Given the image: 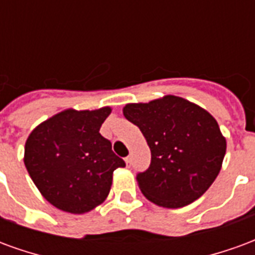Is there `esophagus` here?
I'll list each match as a JSON object with an SVG mask.
<instances>
[{"mask_svg": "<svg viewBox=\"0 0 255 255\" xmlns=\"http://www.w3.org/2000/svg\"><path fill=\"white\" fill-rule=\"evenodd\" d=\"M124 161H126L127 166H131V157H126V158H124Z\"/></svg>", "mask_w": 255, "mask_h": 255, "instance_id": "1", "label": "esophagus"}]
</instances>
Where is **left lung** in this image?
Listing matches in <instances>:
<instances>
[{"mask_svg": "<svg viewBox=\"0 0 255 255\" xmlns=\"http://www.w3.org/2000/svg\"><path fill=\"white\" fill-rule=\"evenodd\" d=\"M123 113L138 126L151 151L150 166L136 175L149 201L162 208H183L212 186L227 143L210 113L175 95L128 104Z\"/></svg>", "mask_w": 255, "mask_h": 255, "instance_id": "left-lung-1", "label": "left lung"}]
</instances>
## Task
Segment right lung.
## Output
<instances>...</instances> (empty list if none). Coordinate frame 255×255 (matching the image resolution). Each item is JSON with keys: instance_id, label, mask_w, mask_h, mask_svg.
<instances>
[{"instance_id": "right-lung-1", "label": "right lung", "mask_w": 255, "mask_h": 255, "mask_svg": "<svg viewBox=\"0 0 255 255\" xmlns=\"http://www.w3.org/2000/svg\"><path fill=\"white\" fill-rule=\"evenodd\" d=\"M111 111L68 109L39 124L27 139L25 168L42 195L60 210H93L111 191L113 171L126 166L100 133Z\"/></svg>"}]
</instances>
